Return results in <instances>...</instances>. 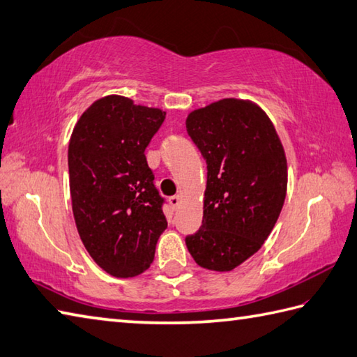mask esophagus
<instances>
[{
	"instance_id": "obj_1",
	"label": "esophagus",
	"mask_w": 357,
	"mask_h": 357,
	"mask_svg": "<svg viewBox=\"0 0 357 357\" xmlns=\"http://www.w3.org/2000/svg\"><path fill=\"white\" fill-rule=\"evenodd\" d=\"M169 201H170L172 207L174 208V211H176L178 206L181 204V197H179V195H174V197H170V198H169Z\"/></svg>"
}]
</instances>
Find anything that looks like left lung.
<instances>
[{"label":"left lung","instance_id":"1","mask_svg":"<svg viewBox=\"0 0 357 357\" xmlns=\"http://www.w3.org/2000/svg\"><path fill=\"white\" fill-rule=\"evenodd\" d=\"M207 164L202 226L185 238L198 266L229 272L263 246L282 212L288 164L274 123L252 100L221 99L187 116Z\"/></svg>","mask_w":357,"mask_h":357}]
</instances>
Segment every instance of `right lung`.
Returning a JSON list of instances; mask_svg holds the SVG:
<instances>
[{"instance_id": "add662e5", "label": "right lung", "mask_w": 357, "mask_h": 357, "mask_svg": "<svg viewBox=\"0 0 357 357\" xmlns=\"http://www.w3.org/2000/svg\"><path fill=\"white\" fill-rule=\"evenodd\" d=\"M165 113L105 96L83 111L69 139V190L88 254L117 278L142 274L167 229L145 149Z\"/></svg>"}]
</instances>
